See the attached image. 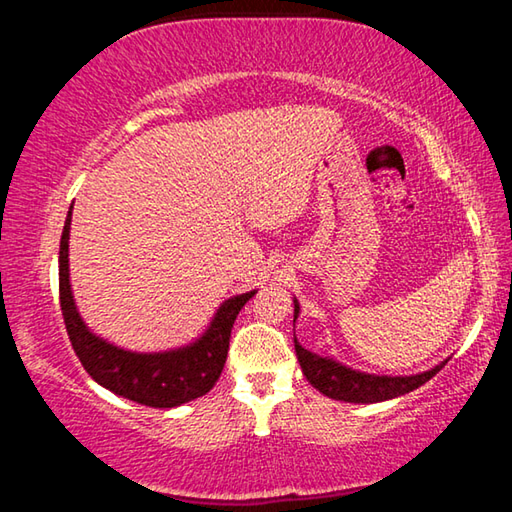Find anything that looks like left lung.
I'll list each match as a JSON object with an SVG mask.
<instances>
[{
	"label": "left lung",
	"instance_id": "obj_1",
	"mask_svg": "<svg viewBox=\"0 0 512 512\" xmlns=\"http://www.w3.org/2000/svg\"><path fill=\"white\" fill-rule=\"evenodd\" d=\"M300 316V302L293 298V323ZM296 345V357L300 361L302 375L307 377L311 386L316 388L332 400L352 402V404H375L386 402L393 397H400L415 391L422 384L445 368V361H440L438 366H433L427 372H418V375H404V377H391V375H372V372L354 370L345 363L336 361L334 357H320L316 352H309L302 348L298 339H293Z\"/></svg>",
	"mask_w": 512,
	"mask_h": 512
}]
</instances>
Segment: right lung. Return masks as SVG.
<instances>
[{
	"label": "right lung",
	"instance_id": "add662e5",
	"mask_svg": "<svg viewBox=\"0 0 512 512\" xmlns=\"http://www.w3.org/2000/svg\"><path fill=\"white\" fill-rule=\"evenodd\" d=\"M69 228H72V207H69L58 253V287L60 309L72 341L76 357L90 377L126 400L153 406V409H173L212 391L221 377L230 348V332L241 307L257 291L239 293L223 302L212 316L205 332L192 343L162 352H135L119 348L103 336L94 334L76 307L72 282H69Z\"/></svg>",
	"mask_w": 512,
	"mask_h": 512
}]
</instances>
